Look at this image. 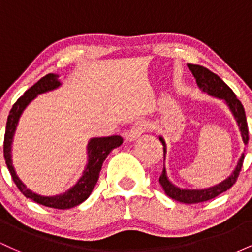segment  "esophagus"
Masks as SVG:
<instances>
[{"label":"esophagus","instance_id":"34e87169","mask_svg":"<svg viewBox=\"0 0 252 252\" xmlns=\"http://www.w3.org/2000/svg\"><path fill=\"white\" fill-rule=\"evenodd\" d=\"M147 130V124L143 121H140V122H136L134 126H131V129L129 130L128 132V138L130 141H136L141 135L143 134Z\"/></svg>","mask_w":252,"mask_h":252}]
</instances>
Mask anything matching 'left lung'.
Masks as SVG:
<instances>
[{
    "instance_id": "8db88e82",
    "label": "left lung",
    "mask_w": 252,
    "mask_h": 252,
    "mask_svg": "<svg viewBox=\"0 0 252 252\" xmlns=\"http://www.w3.org/2000/svg\"><path fill=\"white\" fill-rule=\"evenodd\" d=\"M189 68L192 72V74L194 76L196 84L200 88L202 92H206L210 96L220 98L226 103V105L230 109V111L232 112L233 117H235L237 124H238L239 131H241L243 142L244 144L248 143L249 141V129H248V123H247V117H245V111L243 108L242 103L239 102L238 98L236 97V94H233V91L225 84L222 80L217 76L216 73L207 70L206 67L200 65H193V63H189ZM160 141L162 142L163 146V158H166V142L160 136ZM243 161H244V153H243L241 158H239L238 163H237L235 170L232 172V174L228 176L227 179H225L224 181H221L220 184L216 185V186L209 187V189H180V187H176L175 185H173L169 181L168 176H167L166 168L163 167L162 174L160 175L158 182L161 184L162 189L167 195L169 198L174 199L176 201L184 202V204H198V202H204L211 199L216 198L221 193L226 192L228 189L233 186L237 178H238L239 172H241Z\"/></svg>"
}]
</instances>
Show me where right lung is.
<instances>
[{
    "label": "right lung",
    "instance_id": "1",
    "mask_svg": "<svg viewBox=\"0 0 252 252\" xmlns=\"http://www.w3.org/2000/svg\"><path fill=\"white\" fill-rule=\"evenodd\" d=\"M59 76L54 73L46 74L39 82L34 84L31 89L22 94L16 103L11 108L9 116L7 120V126H5L4 142H3V154L4 160L7 163L8 169H9L11 178L20 189V192L24 194L26 198H30L37 204L43 205L46 207H52V209L66 210L71 207L78 206L85 201L91 194L92 189L96 186L98 178H99V172L102 169V164L105 161L106 156L110 154L112 149L117 148L123 143V138L118 135L108 136V137H94L89 141L88 143V163H86L85 169H84L82 178L70 189L66 190L65 193L54 196H42L32 192L27 186L20 180L19 176L16 175L15 169H14L13 161H11V143H13V137L15 134V130L19 123L20 116L22 115L24 110L32 100L35 98L37 94H43V92L51 91L59 88L62 83L58 80Z\"/></svg>",
    "mask_w": 252,
    "mask_h": 252
}]
</instances>
